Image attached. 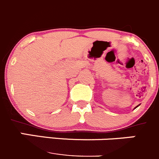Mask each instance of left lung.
<instances>
[{
	"mask_svg": "<svg viewBox=\"0 0 159 159\" xmlns=\"http://www.w3.org/2000/svg\"><path fill=\"white\" fill-rule=\"evenodd\" d=\"M137 107H138V106H137Z\"/></svg>",
	"mask_w": 159,
	"mask_h": 159,
	"instance_id": "obj_1",
	"label": "left lung"
}]
</instances>
